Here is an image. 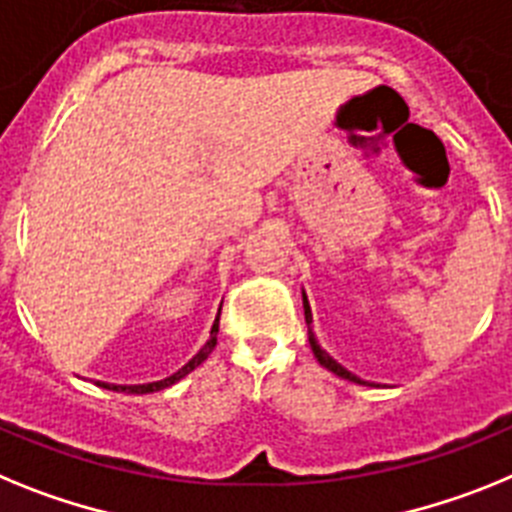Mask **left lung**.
Listing matches in <instances>:
<instances>
[{
	"label": "left lung",
	"mask_w": 512,
	"mask_h": 512,
	"mask_svg": "<svg viewBox=\"0 0 512 512\" xmlns=\"http://www.w3.org/2000/svg\"><path fill=\"white\" fill-rule=\"evenodd\" d=\"M301 301H304V317H306V324H309V345H311V353H314V358H317V361H319V366H324V368H327V371H332V373H335V376H340V379L353 381V384L376 386V384H368V381H363L361 376H355V373L348 371V368H345V366H340V363H337L335 358H332V355L327 353V350H324L322 345H319L317 337H314V332H311V306H309V299H306V291H304V288H301Z\"/></svg>",
	"instance_id": "8db88e82"
}]
</instances>
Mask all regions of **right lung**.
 <instances>
[{
  "instance_id": "1",
  "label": "right lung",
  "mask_w": 512,
  "mask_h": 512,
  "mask_svg": "<svg viewBox=\"0 0 512 512\" xmlns=\"http://www.w3.org/2000/svg\"><path fill=\"white\" fill-rule=\"evenodd\" d=\"M219 317H221V306H219V314H216V319H213V324H211V337L206 340V345H203V348L198 350V353H195L188 363H185V366L177 368L172 376H167V379L149 381V384H108V381H97V386H102V389H110V391H123V394H154V391L170 389L172 384H177V381L185 379V376H188L193 368L201 366L208 355L213 353V348H216V335H219Z\"/></svg>"
}]
</instances>
